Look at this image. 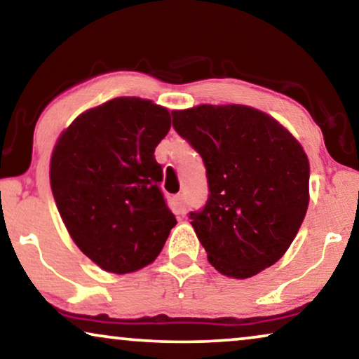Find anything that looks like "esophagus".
Segmentation results:
<instances>
[{
	"mask_svg": "<svg viewBox=\"0 0 359 359\" xmlns=\"http://www.w3.org/2000/svg\"><path fill=\"white\" fill-rule=\"evenodd\" d=\"M175 205H176V209H178L180 214H184L186 212V198H184V194L175 196Z\"/></svg>",
	"mask_w": 359,
	"mask_h": 359,
	"instance_id": "1",
	"label": "esophagus"
}]
</instances>
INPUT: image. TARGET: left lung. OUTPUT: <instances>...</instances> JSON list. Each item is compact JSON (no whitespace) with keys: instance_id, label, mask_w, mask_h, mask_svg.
<instances>
[{"instance_id":"obj_1","label":"left lung","mask_w":359,"mask_h":359,"mask_svg":"<svg viewBox=\"0 0 359 359\" xmlns=\"http://www.w3.org/2000/svg\"><path fill=\"white\" fill-rule=\"evenodd\" d=\"M171 116L208 173V203L189 219L209 263L235 279L269 268L307 212L311 168L302 145L250 106L201 104Z\"/></svg>"}]
</instances>
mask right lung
Here are the masks:
<instances>
[{
	"mask_svg": "<svg viewBox=\"0 0 359 359\" xmlns=\"http://www.w3.org/2000/svg\"><path fill=\"white\" fill-rule=\"evenodd\" d=\"M170 127L166 107L116 97L78 116L53 147L58 212L76 247L104 271L134 273L154 263L176 225L154 155Z\"/></svg>",
	"mask_w": 359,
	"mask_h": 359,
	"instance_id": "add662e5",
	"label": "right lung"
}]
</instances>
